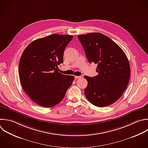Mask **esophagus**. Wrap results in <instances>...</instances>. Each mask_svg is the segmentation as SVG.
<instances>
[{
	"mask_svg": "<svg viewBox=\"0 0 148 148\" xmlns=\"http://www.w3.org/2000/svg\"><path fill=\"white\" fill-rule=\"evenodd\" d=\"M83 77L82 76H75V78L76 79H82Z\"/></svg>",
	"mask_w": 148,
	"mask_h": 148,
	"instance_id": "1",
	"label": "esophagus"
}]
</instances>
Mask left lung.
Here are the masks:
<instances>
[{"instance_id": "left-lung-1", "label": "left lung", "mask_w": 148, "mask_h": 148, "mask_svg": "<svg viewBox=\"0 0 148 148\" xmlns=\"http://www.w3.org/2000/svg\"><path fill=\"white\" fill-rule=\"evenodd\" d=\"M87 60L97 64L98 75L84 76L88 84L84 94L98 107L109 106L122 95L130 80V66L123 50L111 39L101 33L79 35Z\"/></svg>"}]
</instances>
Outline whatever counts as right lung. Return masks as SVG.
I'll return each instance as SVG.
<instances>
[{
    "label": "right lung",
    "instance_id": "right-lung-1",
    "mask_svg": "<svg viewBox=\"0 0 148 148\" xmlns=\"http://www.w3.org/2000/svg\"><path fill=\"white\" fill-rule=\"evenodd\" d=\"M73 36L53 34L31 42L24 51L19 63L22 87L37 104L51 108L64 98L75 77L60 73L64 50Z\"/></svg>",
    "mask_w": 148,
    "mask_h": 148
}]
</instances>
